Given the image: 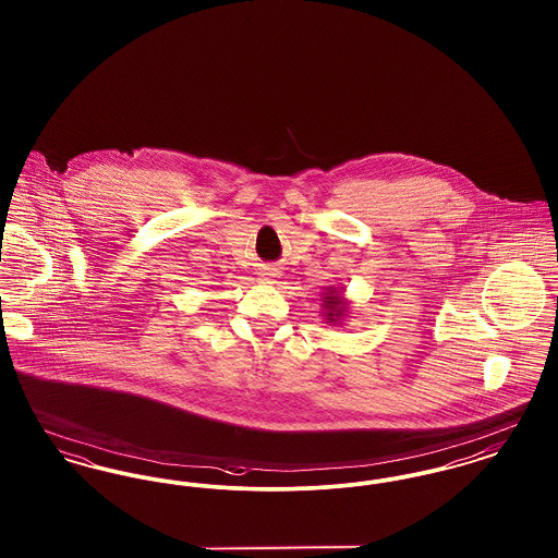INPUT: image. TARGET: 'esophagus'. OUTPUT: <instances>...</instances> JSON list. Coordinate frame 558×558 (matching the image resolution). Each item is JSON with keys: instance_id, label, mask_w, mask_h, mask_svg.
Returning a JSON list of instances; mask_svg holds the SVG:
<instances>
[{"instance_id": "1", "label": "esophagus", "mask_w": 558, "mask_h": 558, "mask_svg": "<svg viewBox=\"0 0 558 558\" xmlns=\"http://www.w3.org/2000/svg\"><path fill=\"white\" fill-rule=\"evenodd\" d=\"M259 276H262V280H264V282H276V278H278V269H274V267H264Z\"/></svg>"}]
</instances>
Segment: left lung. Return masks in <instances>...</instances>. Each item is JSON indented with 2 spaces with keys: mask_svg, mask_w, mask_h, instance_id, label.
<instances>
[{
  "mask_svg": "<svg viewBox=\"0 0 558 558\" xmlns=\"http://www.w3.org/2000/svg\"><path fill=\"white\" fill-rule=\"evenodd\" d=\"M322 307H324V319L330 324V326H341L343 318L349 312V301L343 294V289H326V292H322Z\"/></svg>",
  "mask_w": 558,
  "mask_h": 558,
  "instance_id": "obj_1",
  "label": "left lung"
}]
</instances>
